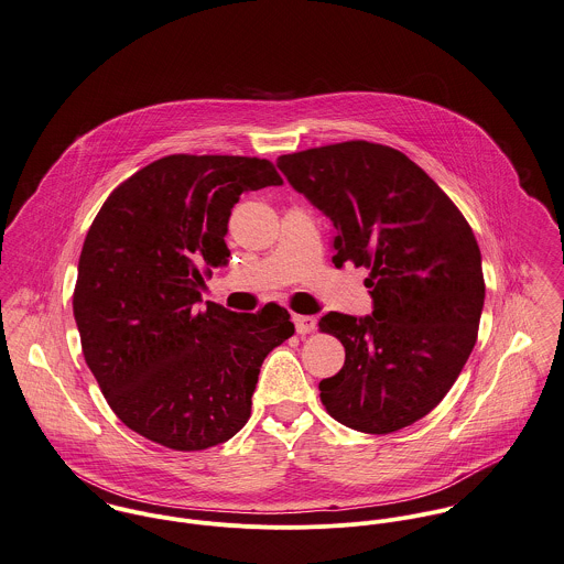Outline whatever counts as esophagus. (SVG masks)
I'll use <instances>...</instances> for the list:
<instances>
[{
	"instance_id": "1",
	"label": "esophagus",
	"mask_w": 564,
	"mask_h": 564,
	"mask_svg": "<svg viewBox=\"0 0 564 564\" xmlns=\"http://www.w3.org/2000/svg\"><path fill=\"white\" fill-rule=\"evenodd\" d=\"M294 327H296V334L307 336L316 329V318L314 316H294Z\"/></svg>"
}]
</instances>
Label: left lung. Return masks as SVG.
<instances>
[{"label": "left lung", "mask_w": 564, "mask_h": 564, "mask_svg": "<svg viewBox=\"0 0 564 564\" xmlns=\"http://www.w3.org/2000/svg\"><path fill=\"white\" fill-rule=\"evenodd\" d=\"M290 185L334 223V263L370 270L372 316L332 312L338 375L327 412L350 430L392 434L430 414L462 372L484 307L477 239L449 196L403 152L344 141L283 154Z\"/></svg>", "instance_id": "1"}]
</instances>
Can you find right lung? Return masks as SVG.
I'll return each mask as SVG.
<instances>
[{"mask_svg": "<svg viewBox=\"0 0 564 564\" xmlns=\"http://www.w3.org/2000/svg\"><path fill=\"white\" fill-rule=\"evenodd\" d=\"M283 185L268 159L170 154L115 187L85 237L74 290L83 352L117 419L174 451L232 438L265 355L292 338L288 310L235 314L200 288L226 265L230 209Z\"/></svg>", "mask_w": 564, "mask_h": 564, "instance_id": "1", "label": "right lung"}]
</instances>
